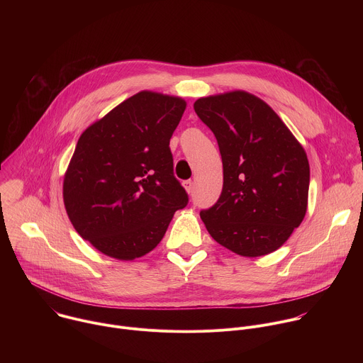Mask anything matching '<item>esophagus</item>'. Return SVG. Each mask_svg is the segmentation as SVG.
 <instances>
[{"instance_id":"esophagus-1","label":"esophagus","mask_w":363,"mask_h":363,"mask_svg":"<svg viewBox=\"0 0 363 363\" xmlns=\"http://www.w3.org/2000/svg\"><path fill=\"white\" fill-rule=\"evenodd\" d=\"M184 186H185V189H186L188 194H192V191H194V182H192L191 179L185 181V182H184Z\"/></svg>"}]
</instances>
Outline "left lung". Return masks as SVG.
<instances>
[{
	"label": "left lung",
	"mask_w": 363,
	"mask_h": 363,
	"mask_svg": "<svg viewBox=\"0 0 363 363\" xmlns=\"http://www.w3.org/2000/svg\"><path fill=\"white\" fill-rule=\"evenodd\" d=\"M198 118L217 138L224 184L199 213L211 237L244 257L281 247L307 211V155L266 101L244 90L201 97Z\"/></svg>",
	"instance_id": "8db88e82"
}]
</instances>
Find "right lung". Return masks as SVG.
Returning <instances> with one entry per match:
<instances>
[{
	"mask_svg": "<svg viewBox=\"0 0 363 363\" xmlns=\"http://www.w3.org/2000/svg\"><path fill=\"white\" fill-rule=\"evenodd\" d=\"M185 108L181 97L143 90L79 138L63 199L74 230L100 252L125 262L147 254L186 206L169 149Z\"/></svg>",
	"mask_w": 363,
	"mask_h": 363,
	"instance_id": "add662e5",
	"label": "right lung"
}]
</instances>
